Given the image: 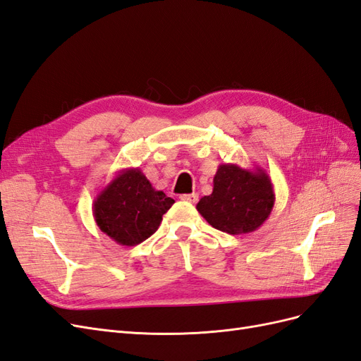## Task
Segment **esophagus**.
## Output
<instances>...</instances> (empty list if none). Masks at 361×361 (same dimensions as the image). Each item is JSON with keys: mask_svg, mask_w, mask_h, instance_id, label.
I'll use <instances>...</instances> for the list:
<instances>
[{"mask_svg": "<svg viewBox=\"0 0 361 361\" xmlns=\"http://www.w3.org/2000/svg\"><path fill=\"white\" fill-rule=\"evenodd\" d=\"M180 200L188 202V203H195V202L199 200V195L195 194V192H192V194H182L180 195Z\"/></svg>", "mask_w": 361, "mask_h": 361, "instance_id": "1", "label": "esophagus"}]
</instances>
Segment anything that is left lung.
Segmentation results:
<instances>
[{
    "label": "left lung",
    "mask_w": 361,
    "mask_h": 361,
    "mask_svg": "<svg viewBox=\"0 0 361 361\" xmlns=\"http://www.w3.org/2000/svg\"><path fill=\"white\" fill-rule=\"evenodd\" d=\"M276 194L268 173L238 164H220L214 176L212 194L197 203V211L218 231L245 235L257 231L274 207Z\"/></svg>",
    "instance_id": "8db88e82"
}]
</instances>
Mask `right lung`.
Returning a JSON list of instances; mask_svg holds the SVG:
<instances>
[{
    "label": "right lung",
    "instance_id": "obj_1",
    "mask_svg": "<svg viewBox=\"0 0 361 361\" xmlns=\"http://www.w3.org/2000/svg\"><path fill=\"white\" fill-rule=\"evenodd\" d=\"M174 200L152 187L138 167L120 170L96 195L97 227L120 245L134 247L154 235Z\"/></svg>",
    "mask_w": 361,
    "mask_h": 361
}]
</instances>
